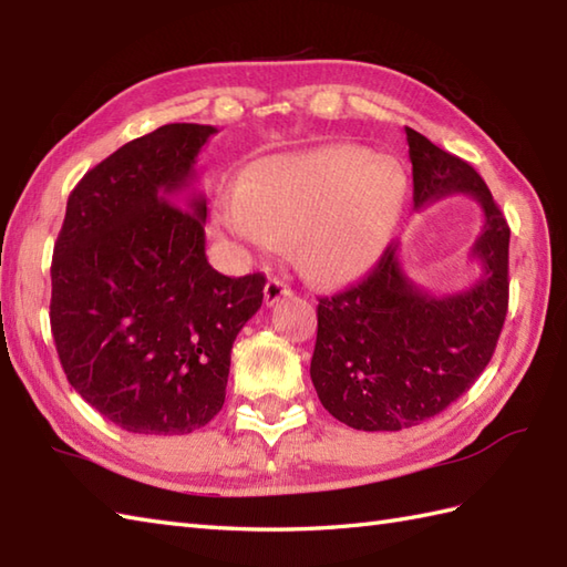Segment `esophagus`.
Here are the masks:
<instances>
[{
  "label": "esophagus",
  "instance_id": "esophagus-1",
  "mask_svg": "<svg viewBox=\"0 0 567 567\" xmlns=\"http://www.w3.org/2000/svg\"><path fill=\"white\" fill-rule=\"evenodd\" d=\"M262 295H265V305L272 307V305L280 302L282 297H290L292 290H290V287H287L282 280H277V277H270L268 285H265Z\"/></svg>",
  "mask_w": 567,
  "mask_h": 567
}]
</instances>
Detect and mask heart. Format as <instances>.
I'll return each mask as SVG.
<instances>
[{
	"mask_svg": "<svg viewBox=\"0 0 567 567\" xmlns=\"http://www.w3.org/2000/svg\"><path fill=\"white\" fill-rule=\"evenodd\" d=\"M409 197L400 161L353 143L268 158L226 192L219 224L244 244L275 250L285 238L331 280L365 275L388 250Z\"/></svg>",
	"mask_w": 567,
	"mask_h": 567,
	"instance_id": "heart-1",
	"label": "heart"
}]
</instances>
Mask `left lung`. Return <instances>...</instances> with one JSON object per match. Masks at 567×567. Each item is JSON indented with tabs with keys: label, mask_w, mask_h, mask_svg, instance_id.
Instances as JSON below:
<instances>
[{
	"label": "left lung",
	"mask_w": 567,
	"mask_h": 567,
	"mask_svg": "<svg viewBox=\"0 0 567 567\" xmlns=\"http://www.w3.org/2000/svg\"><path fill=\"white\" fill-rule=\"evenodd\" d=\"M404 131L414 209L453 195L473 197L483 209L470 248L483 275L463 292L431 295L409 280L400 244H390L358 287L319 299L311 382L323 409L358 431L416 426L473 388L509 305V226L485 179L419 131Z\"/></svg>",
	"instance_id": "1"
}]
</instances>
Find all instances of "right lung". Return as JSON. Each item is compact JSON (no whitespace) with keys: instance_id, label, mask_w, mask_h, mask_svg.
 Segmentation results:
<instances>
[{"instance_id":"add662e5","label":"right lung","mask_w":567,"mask_h":567,"mask_svg":"<svg viewBox=\"0 0 567 567\" xmlns=\"http://www.w3.org/2000/svg\"><path fill=\"white\" fill-rule=\"evenodd\" d=\"M214 134L165 124L128 141L72 189L55 240L60 365L84 402L131 433L209 424L236 336L262 305L260 272L226 277L204 252L207 197L192 183Z\"/></svg>"}]
</instances>
